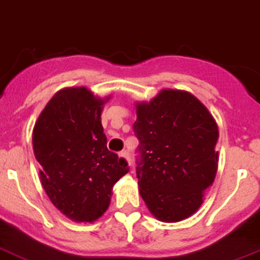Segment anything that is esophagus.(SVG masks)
I'll list each match as a JSON object with an SVG mask.
<instances>
[{"label":"esophagus","mask_w":260,"mask_h":260,"mask_svg":"<svg viewBox=\"0 0 260 260\" xmlns=\"http://www.w3.org/2000/svg\"><path fill=\"white\" fill-rule=\"evenodd\" d=\"M119 157L121 161H124V162H126V164H129V154H128V152H126V150L120 152Z\"/></svg>","instance_id":"esophagus-1"}]
</instances>
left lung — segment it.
Segmentation results:
<instances>
[{"instance_id":"left-lung-1","label":"left lung","mask_w":260,"mask_h":260,"mask_svg":"<svg viewBox=\"0 0 260 260\" xmlns=\"http://www.w3.org/2000/svg\"><path fill=\"white\" fill-rule=\"evenodd\" d=\"M136 113L141 198L158 221L189 218L217 174L214 117L194 95L180 89H162L149 103H137Z\"/></svg>"}]
</instances>
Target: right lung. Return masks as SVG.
Here are the masks:
<instances>
[{
  "instance_id": "right-lung-1",
  "label": "right lung",
  "mask_w": 260,
  "mask_h": 260,
  "mask_svg": "<svg viewBox=\"0 0 260 260\" xmlns=\"http://www.w3.org/2000/svg\"><path fill=\"white\" fill-rule=\"evenodd\" d=\"M107 100L86 87L60 89L32 131L43 189L52 205L75 222L102 217L113 185L129 171L128 164L107 149L100 119Z\"/></svg>"
}]
</instances>
